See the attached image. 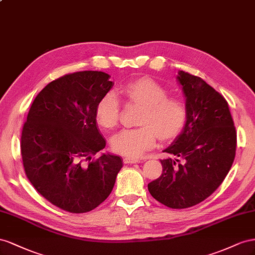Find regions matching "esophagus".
<instances>
[{"label":"esophagus","mask_w":255,"mask_h":255,"mask_svg":"<svg viewBox=\"0 0 255 255\" xmlns=\"http://www.w3.org/2000/svg\"><path fill=\"white\" fill-rule=\"evenodd\" d=\"M124 163H126V164H131V163H139V162H141L139 159H133V158H129V157H127V158H124Z\"/></svg>","instance_id":"1"}]
</instances>
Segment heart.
<instances>
[{
    "label": "heart",
    "mask_w": 255,
    "mask_h": 255,
    "mask_svg": "<svg viewBox=\"0 0 255 255\" xmlns=\"http://www.w3.org/2000/svg\"><path fill=\"white\" fill-rule=\"evenodd\" d=\"M122 92L131 103L143 108L140 128L126 129L113 136L114 152L129 158H139L155 146L157 136L171 141L181 132L187 120L185 105L179 99L169 98L164 87L150 78H139L123 86ZM96 121L101 127L113 129L118 126L121 104L114 93L109 92L96 106Z\"/></svg>",
    "instance_id": "obj_1"
}]
</instances>
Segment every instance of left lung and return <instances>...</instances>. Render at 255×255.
Instances as JSON below:
<instances>
[{
    "instance_id": "left-lung-1",
    "label": "left lung",
    "mask_w": 255,
    "mask_h": 255,
    "mask_svg": "<svg viewBox=\"0 0 255 255\" xmlns=\"http://www.w3.org/2000/svg\"><path fill=\"white\" fill-rule=\"evenodd\" d=\"M177 82L186 98L184 129L163 151L162 174L147 188L154 199L174 209L199 204L221 185L236 151V130L229 105L204 80L183 70Z\"/></svg>"
}]
</instances>
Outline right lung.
I'll return each instance as SVG.
<instances>
[{
	"mask_svg": "<svg viewBox=\"0 0 255 255\" xmlns=\"http://www.w3.org/2000/svg\"><path fill=\"white\" fill-rule=\"evenodd\" d=\"M103 71H79L47 84L34 99L21 135L28 180L43 198L74 214L91 212L113 190L123 159L106 147L96 121L99 99L114 83Z\"/></svg>",
	"mask_w": 255,
	"mask_h": 255,
	"instance_id": "1",
	"label": "right lung"
}]
</instances>
